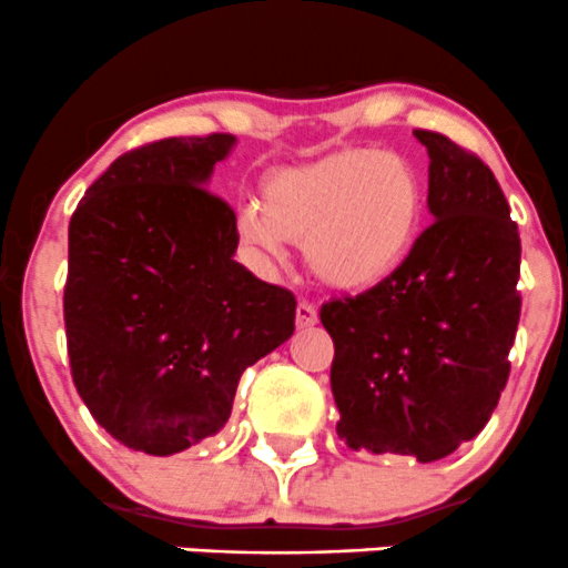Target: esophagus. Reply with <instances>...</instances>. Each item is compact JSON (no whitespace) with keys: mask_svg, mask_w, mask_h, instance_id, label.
<instances>
[{"mask_svg":"<svg viewBox=\"0 0 568 568\" xmlns=\"http://www.w3.org/2000/svg\"><path fill=\"white\" fill-rule=\"evenodd\" d=\"M317 323V310L313 302H307V298H302V302L296 304V326L298 328H310Z\"/></svg>","mask_w":568,"mask_h":568,"instance_id":"esophagus-1","label":"esophagus"}]
</instances>
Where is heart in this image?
Returning <instances> with one entry per match:
<instances>
[{"label":"heart","mask_w":568,"mask_h":568,"mask_svg":"<svg viewBox=\"0 0 568 568\" xmlns=\"http://www.w3.org/2000/svg\"><path fill=\"white\" fill-rule=\"evenodd\" d=\"M423 204L420 174L404 155L347 148L266 174L258 207L236 215V234L264 261L283 258V242L304 245L323 285L364 291L413 253Z\"/></svg>","instance_id":"heart-1"}]
</instances>
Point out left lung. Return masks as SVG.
<instances>
[{"label": "left lung", "instance_id": "1", "mask_svg": "<svg viewBox=\"0 0 568 568\" xmlns=\"http://www.w3.org/2000/svg\"><path fill=\"white\" fill-rule=\"evenodd\" d=\"M428 210L413 253L383 283L332 298L336 434L353 450L432 464L485 428L520 321V234L494 172L450 136L415 129Z\"/></svg>", "mask_w": 568, "mask_h": 568}]
</instances>
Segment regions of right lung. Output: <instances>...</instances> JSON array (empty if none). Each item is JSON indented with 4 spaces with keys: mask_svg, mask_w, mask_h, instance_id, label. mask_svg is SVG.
<instances>
[{
    "mask_svg": "<svg viewBox=\"0 0 568 568\" xmlns=\"http://www.w3.org/2000/svg\"><path fill=\"white\" fill-rule=\"evenodd\" d=\"M232 134L118 155L70 221L72 383L112 439L172 456L221 432L242 372L294 334L296 298L234 261L236 215L204 189Z\"/></svg>",
    "mask_w": 568,
    "mask_h": 568,
    "instance_id": "1",
    "label": "right lung"
}]
</instances>
